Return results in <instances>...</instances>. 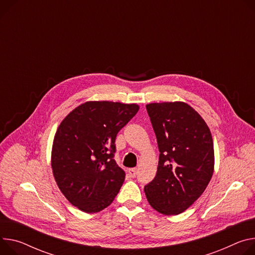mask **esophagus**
<instances>
[{"instance_id": "esophagus-1", "label": "esophagus", "mask_w": 255, "mask_h": 255, "mask_svg": "<svg viewBox=\"0 0 255 255\" xmlns=\"http://www.w3.org/2000/svg\"><path fill=\"white\" fill-rule=\"evenodd\" d=\"M137 174V170L136 169H129L128 170V175L131 177V178H134Z\"/></svg>"}]
</instances>
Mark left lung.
I'll return each mask as SVG.
<instances>
[{
    "label": "left lung",
    "mask_w": 255,
    "mask_h": 255,
    "mask_svg": "<svg viewBox=\"0 0 255 255\" xmlns=\"http://www.w3.org/2000/svg\"><path fill=\"white\" fill-rule=\"evenodd\" d=\"M159 150L154 179L145 185L159 214L185 212L206 189L215 169L214 141L201 116L184 102L146 105Z\"/></svg>",
    "instance_id": "8db88e82"
}]
</instances>
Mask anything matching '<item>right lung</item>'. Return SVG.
I'll return each instance as SVG.
<instances>
[{
	"mask_svg": "<svg viewBox=\"0 0 255 255\" xmlns=\"http://www.w3.org/2000/svg\"><path fill=\"white\" fill-rule=\"evenodd\" d=\"M138 110L136 104L89 101L59 125L51 155L53 175L61 192L78 210L99 213L118 194L125 172L113 158L116 136Z\"/></svg>",
	"mask_w": 255,
	"mask_h": 255,
	"instance_id": "1",
	"label": "right lung"
}]
</instances>
